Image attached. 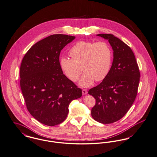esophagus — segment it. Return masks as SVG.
I'll return each mask as SVG.
<instances>
[{"instance_id":"obj_1","label":"esophagus","mask_w":157,"mask_h":157,"mask_svg":"<svg viewBox=\"0 0 157 157\" xmlns=\"http://www.w3.org/2000/svg\"><path fill=\"white\" fill-rule=\"evenodd\" d=\"M87 94V90H82V94L83 95H86Z\"/></svg>"}]
</instances>
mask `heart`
Instances as JSON below:
<instances>
[{"mask_svg": "<svg viewBox=\"0 0 157 157\" xmlns=\"http://www.w3.org/2000/svg\"><path fill=\"white\" fill-rule=\"evenodd\" d=\"M72 59L61 57V70L73 82H76L84 71L79 84L88 87L104 80L110 72L113 59L112 50L106 42L79 41L69 50Z\"/></svg>", "mask_w": 157, "mask_h": 157, "instance_id": "obj_1", "label": "heart"}]
</instances>
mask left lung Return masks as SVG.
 <instances>
[{
  "mask_svg": "<svg viewBox=\"0 0 157 157\" xmlns=\"http://www.w3.org/2000/svg\"><path fill=\"white\" fill-rule=\"evenodd\" d=\"M97 36L108 40L113 60L107 77L88 91L96 101L91 116L98 122L111 124L121 119L132 106L140 75L134 54L127 44L111 34Z\"/></svg>",
  "mask_w": 157,
  "mask_h": 157,
  "instance_id": "left-lung-1",
  "label": "left lung"
}]
</instances>
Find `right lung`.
<instances>
[{"instance_id": "1", "label": "right lung", "mask_w": 157, "mask_h": 157, "mask_svg": "<svg viewBox=\"0 0 157 157\" xmlns=\"http://www.w3.org/2000/svg\"><path fill=\"white\" fill-rule=\"evenodd\" d=\"M75 36L52 35L33 45L23 59L20 86L27 109L40 123L48 126L64 121L73 100L82 96V90L61 69V51Z\"/></svg>"}]
</instances>
